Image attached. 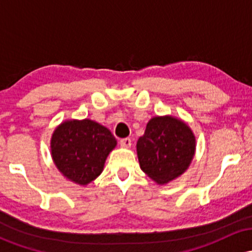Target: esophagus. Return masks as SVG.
Segmentation results:
<instances>
[{"mask_svg": "<svg viewBox=\"0 0 252 252\" xmlns=\"http://www.w3.org/2000/svg\"><path fill=\"white\" fill-rule=\"evenodd\" d=\"M120 144L121 147H123V148H130V147H131V138L129 137L122 138V140L120 141Z\"/></svg>", "mask_w": 252, "mask_h": 252, "instance_id": "esophagus-1", "label": "esophagus"}]
</instances>
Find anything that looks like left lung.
I'll use <instances>...</instances> for the list:
<instances>
[{"instance_id": "left-lung-1", "label": "left lung", "mask_w": 252, "mask_h": 252, "mask_svg": "<svg viewBox=\"0 0 252 252\" xmlns=\"http://www.w3.org/2000/svg\"><path fill=\"white\" fill-rule=\"evenodd\" d=\"M136 148L141 169L152 180L164 185L189 168L195 152V136L181 120L156 116L147 124Z\"/></svg>"}]
</instances>
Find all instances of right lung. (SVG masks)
Returning a JSON list of instances; mask_svg holds the SVG:
<instances>
[{"instance_id": "1", "label": "right lung", "mask_w": 252, "mask_h": 252, "mask_svg": "<svg viewBox=\"0 0 252 252\" xmlns=\"http://www.w3.org/2000/svg\"><path fill=\"white\" fill-rule=\"evenodd\" d=\"M117 141L111 131L91 120L65 121L54 130L51 153L57 168L68 180L88 185L103 172Z\"/></svg>"}]
</instances>
